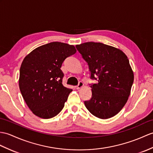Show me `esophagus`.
I'll return each mask as SVG.
<instances>
[{
	"instance_id": "obj_1",
	"label": "esophagus",
	"mask_w": 153,
	"mask_h": 153,
	"mask_svg": "<svg viewBox=\"0 0 153 153\" xmlns=\"http://www.w3.org/2000/svg\"><path fill=\"white\" fill-rule=\"evenodd\" d=\"M83 85L84 84H83L82 81H79V83H78V85L76 87V88H77V89H79V88H81V87H83Z\"/></svg>"
}]
</instances>
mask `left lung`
<instances>
[{
	"label": "left lung",
	"instance_id": "left-lung-1",
	"mask_svg": "<svg viewBox=\"0 0 153 153\" xmlns=\"http://www.w3.org/2000/svg\"><path fill=\"white\" fill-rule=\"evenodd\" d=\"M76 48L88 64L92 97L85 107L95 117L106 119L125 106L134 82V73L127 56L121 50L100 42H86Z\"/></svg>",
	"mask_w": 153,
	"mask_h": 153
}]
</instances>
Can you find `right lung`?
<instances>
[{"instance_id":"add662e5","label":"right lung","mask_w":153,"mask_h":153,"mask_svg":"<svg viewBox=\"0 0 153 153\" xmlns=\"http://www.w3.org/2000/svg\"><path fill=\"white\" fill-rule=\"evenodd\" d=\"M76 53L72 45L53 42L34 49L23 59L19 88L35 115L50 119L63 109L72 89L63 86L64 74L60 68L64 60Z\"/></svg>"}]
</instances>
